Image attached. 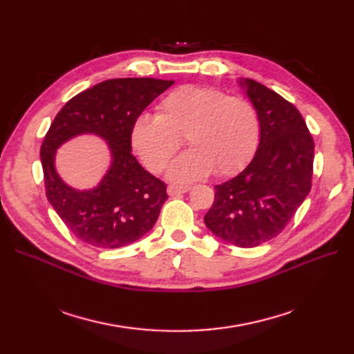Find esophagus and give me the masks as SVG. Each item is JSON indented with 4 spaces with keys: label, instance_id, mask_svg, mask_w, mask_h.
<instances>
[{
    "label": "esophagus",
    "instance_id": "esophagus-1",
    "mask_svg": "<svg viewBox=\"0 0 354 354\" xmlns=\"http://www.w3.org/2000/svg\"><path fill=\"white\" fill-rule=\"evenodd\" d=\"M190 190V186H180V185H169L167 192L169 196H176L180 194H186V192Z\"/></svg>",
    "mask_w": 354,
    "mask_h": 354
}]
</instances>
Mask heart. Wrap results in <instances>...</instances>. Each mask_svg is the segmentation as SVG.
I'll list each match as a JSON object with an SVG mask.
<instances>
[{"instance_id": "heart-1", "label": "heart", "mask_w": 354, "mask_h": 354, "mask_svg": "<svg viewBox=\"0 0 354 354\" xmlns=\"http://www.w3.org/2000/svg\"><path fill=\"white\" fill-rule=\"evenodd\" d=\"M168 169L176 181H194L216 173L229 177L252 159L260 140V118L254 104L205 85H181L156 106V115H138L131 143L143 164L159 173L181 147Z\"/></svg>"}]
</instances>
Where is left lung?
Listing matches in <instances>:
<instances>
[{"label":"left lung","mask_w":354,"mask_h":354,"mask_svg":"<svg viewBox=\"0 0 354 354\" xmlns=\"http://www.w3.org/2000/svg\"><path fill=\"white\" fill-rule=\"evenodd\" d=\"M243 85L260 118V145L242 173L216 186L203 220L223 241L252 248L276 238L308 195L315 142L291 102L254 80Z\"/></svg>","instance_id":"obj_1"}]
</instances>
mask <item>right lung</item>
I'll use <instances>...</instances> for the list:
<instances>
[{
	"instance_id": "right-lung-1",
	"label": "right lung",
	"mask_w": 354,
	"mask_h": 354,
	"mask_svg": "<svg viewBox=\"0 0 354 354\" xmlns=\"http://www.w3.org/2000/svg\"><path fill=\"white\" fill-rule=\"evenodd\" d=\"M174 81L115 78L72 97L53 120L41 145L48 202L68 229L95 248H121L151 230L168 199L167 185L131 153L136 118ZM93 132L109 140L113 167L95 189L66 187L54 169L55 149L71 136Z\"/></svg>"
}]
</instances>
